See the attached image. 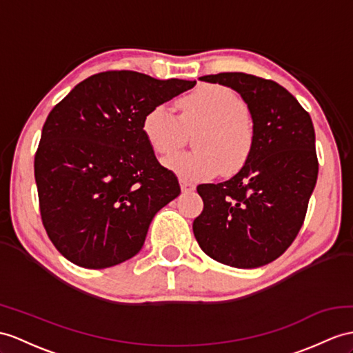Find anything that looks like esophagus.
<instances>
[{
    "label": "esophagus",
    "instance_id": "esophagus-1",
    "mask_svg": "<svg viewBox=\"0 0 353 353\" xmlns=\"http://www.w3.org/2000/svg\"><path fill=\"white\" fill-rule=\"evenodd\" d=\"M179 184H181V190L183 192H193L194 188H196V185L193 183L185 181V179H181V181H179Z\"/></svg>",
    "mask_w": 353,
    "mask_h": 353
}]
</instances>
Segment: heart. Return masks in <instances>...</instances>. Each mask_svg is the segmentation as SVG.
<instances>
[{"label": "heart", "mask_w": 353, "mask_h": 353, "mask_svg": "<svg viewBox=\"0 0 353 353\" xmlns=\"http://www.w3.org/2000/svg\"><path fill=\"white\" fill-rule=\"evenodd\" d=\"M179 117L168 105L151 108L142 118V133L159 156H170L183 147L185 132L194 136L196 151L165 160V166L185 181L210 178L225 168L241 169L250 159L256 130L245 101L223 85H202L178 100Z\"/></svg>", "instance_id": "obj_1"}]
</instances>
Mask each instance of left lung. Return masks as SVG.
Returning a JSON list of instances; mask_svg holds the SVG:
<instances>
[{"mask_svg": "<svg viewBox=\"0 0 353 353\" xmlns=\"http://www.w3.org/2000/svg\"><path fill=\"white\" fill-rule=\"evenodd\" d=\"M201 81L241 94L256 141L234 178L197 185L203 210L193 221V234L211 259L257 268L285 253L303 226L319 172L314 127L298 100L271 79L234 72Z\"/></svg>", "mask_w": 353, "mask_h": 353, "instance_id": "obj_1", "label": "left lung"}]
</instances>
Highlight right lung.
Returning <instances> with one entry per match:
<instances>
[{"label":"right lung","mask_w":353,"mask_h":353,"mask_svg":"<svg viewBox=\"0 0 353 353\" xmlns=\"http://www.w3.org/2000/svg\"><path fill=\"white\" fill-rule=\"evenodd\" d=\"M109 70L77 83L43 125L34 157L41 223L82 268H109L141 250L156 212L181 193L142 133L147 112L193 88Z\"/></svg>","instance_id":"add662e5"}]
</instances>
